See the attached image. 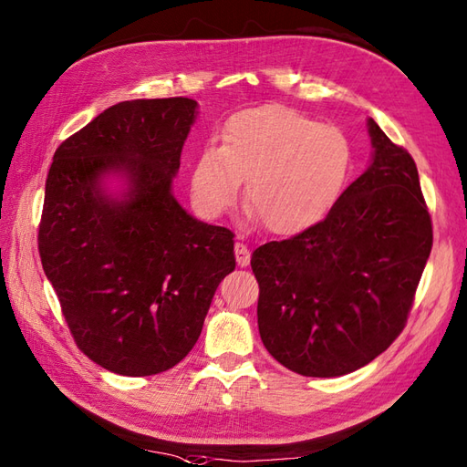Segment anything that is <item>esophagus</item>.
<instances>
[{
	"instance_id": "obj_1",
	"label": "esophagus",
	"mask_w": 467,
	"mask_h": 467,
	"mask_svg": "<svg viewBox=\"0 0 467 467\" xmlns=\"http://www.w3.org/2000/svg\"><path fill=\"white\" fill-rule=\"evenodd\" d=\"M234 252H235V261H237V265L240 267H245L247 264H249V249H247V245L244 244V242H235V245H234Z\"/></svg>"
}]
</instances>
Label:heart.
<instances>
[{"label":"heart","mask_w":467,"mask_h":467,"mask_svg":"<svg viewBox=\"0 0 467 467\" xmlns=\"http://www.w3.org/2000/svg\"><path fill=\"white\" fill-rule=\"evenodd\" d=\"M350 168V142L287 107H261L230 119L222 146L202 148L190 196L206 220L234 206L245 180V206L271 234H293L331 208Z\"/></svg>","instance_id":"obj_1"}]
</instances>
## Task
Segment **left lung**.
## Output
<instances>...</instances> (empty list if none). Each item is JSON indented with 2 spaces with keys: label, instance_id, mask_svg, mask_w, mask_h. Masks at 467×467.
Wrapping results in <instances>:
<instances>
[{
  "label": "left lung",
  "instance_id": "obj_1",
  "mask_svg": "<svg viewBox=\"0 0 467 467\" xmlns=\"http://www.w3.org/2000/svg\"><path fill=\"white\" fill-rule=\"evenodd\" d=\"M368 132L370 168L325 218L252 255L261 340L303 377H340L389 348L406 327L431 252L414 158L372 119Z\"/></svg>",
  "mask_w": 467,
  "mask_h": 467
}]
</instances>
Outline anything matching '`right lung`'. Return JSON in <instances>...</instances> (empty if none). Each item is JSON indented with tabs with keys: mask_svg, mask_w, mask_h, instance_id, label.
<instances>
[{
	"mask_svg": "<svg viewBox=\"0 0 467 467\" xmlns=\"http://www.w3.org/2000/svg\"><path fill=\"white\" fill-rule=\"evenodd\" d=\"M186 97L122 100L55 150L37 245L78 350L122 377L176 367L202 333L234 234L192 218L170 186L196 117ZM119 169L127 201L99 194Z\"/></svg>",
	"mask_w": 467,
	"mask_h": 467,
	"instance_id": "obj_1",
	"label": "right lung"
}]
</instances>
